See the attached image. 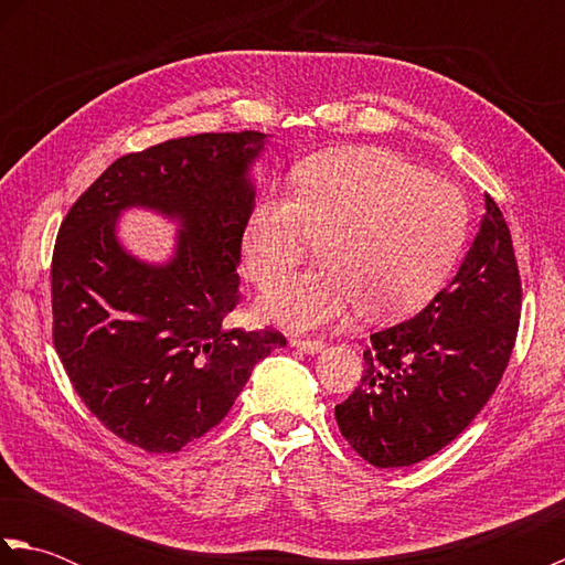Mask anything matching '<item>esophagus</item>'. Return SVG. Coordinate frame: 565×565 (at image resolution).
I'll return each instance as SVG.
<instances>
[{
  "label": "esophagus",
  "mask_w": 565,
  "mask_h": 565,
  "mask_svg": "<svg viewBox=\"0 0 565 565\" xmlns=\"http://www.w3.org/2000/svg\"><path fill=\"white\" fill-rule=\"evenodd\" d=\"M289 344L294 347V350H301V352H306V354H318V352L326 350V342H322V340H303V338H294Z\"/></svg>",
  "instance_id": "esophagus-1"
}]
</instances>
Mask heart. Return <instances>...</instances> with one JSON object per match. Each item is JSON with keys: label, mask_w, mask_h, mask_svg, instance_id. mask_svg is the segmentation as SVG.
<instances>
[{"label": "heart", "mask_w": 565, "mask_h": 565, "mask_svg": "<svg viewBox=\"0 0 565 565\" xmlns=\"http://www.w3.org/2000/svg\"><path fill=\"white\" fill-rule=\"evenodd\" d=\"M466 235V199L447 179L388 150H338L298 167L291 196L269 194L252 206L243 262L267 286L322 239V267L294 274L259 298L264 318L313 330L356 306L381 320L413 313L449 279Z\"/></svg>", "instance_id": "obj_1"}]
</instances>
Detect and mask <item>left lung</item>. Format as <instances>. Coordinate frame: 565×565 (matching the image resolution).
<instances>
[{
    "mask_svg": "<svg viewBox=\"0 0 565 565\" xmlns=\"http://www.w3.org/2000/svg\"><path fill=\"white\" fill-rule=\"evenodd\" d=\"M522 313L510 227L486 196L471 249L449 286L413 320L371 334L362 383L334 405L364 461L398 468L447 447L495 393Z\"/></svg>",
    "mask_w": 565,
    "mask_h": 565,
    "instance_id": "1",
    "label": "left lung"
}]
</instances>
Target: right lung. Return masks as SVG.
<instances>
[{"mask_svg":"<svg viewBox=\"0 0 565 565\" xmlns=\"http://www.w3.org/2000/svg\"><path fill=\"white\" fill-rule=\"evenodd\" d=\"M267 136L199 134L118 158L75 201L55 239L53 342L77 395L116 437L174 454L231 411L276 330L225 328L255 206L249 167ZM126 207L180 223L164 265L117 243Z\"/></svg>","mask_w":565,"mask_h":565,"instance_id":"right-lung-1","label":"right lung"}]
</instances>
